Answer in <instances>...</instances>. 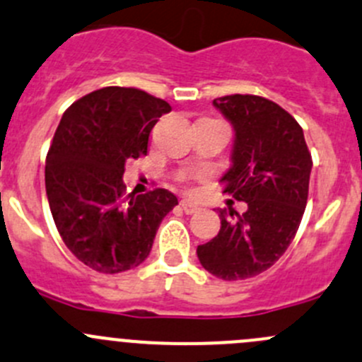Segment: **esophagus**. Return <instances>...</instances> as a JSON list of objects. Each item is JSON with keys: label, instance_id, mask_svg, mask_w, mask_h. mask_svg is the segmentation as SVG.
<instances>
[{"label": "esophagus", "instance_id": "esophagus-1", "mask_svg": "<svg viewBox=\"0 0 362 362\" xmlns=\"http://www.w3.org/2000/svg\"><path fill=\"white\" fill-rule=\"evenodd\" d=\"M180 206L185 214H189V216H191V214H196L199 210V206L196 205L194 202H191V199H182Z\"/></svg>", "mask_w": 362, "mask_h": 362}]
</instances>
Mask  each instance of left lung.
I'll return each instance as SVG.
<instances>
[{"instance_id": "8db88e82", "label": "left lung", "mask_w": 362, "mask_h": 362, "mask_svg": "<svg viewBox=\"0 0 362 362\" xmlns=\"http://www.w3.org/2000/svg\"><path fill=\"white\" fill-rule=\"evenodd\" d=\"M212 104L233 127L224 192L247 210L238 216L219 209V233L196 255L210 274L238 281L262 274L288 249L306 209L313 160L300 125L272 100L237 93Z\"/></svg>"}]
</instances>
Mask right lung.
Returning a JSON list of instances; mask_svg holds the SVG:
<instances>
[{"instance_id": "obj_1", "label": "right lung", "mask_w": 362, "mask_h": 362, "mask_svg": "<svg viewBox=\"0 0 362 362\" xmlns=\"http://www.w3.org/2000/svg\"><path fill=\"white\" fill-rule=\"evenodd\" d=\"M171 106L138 88L107 86L63 113L45 159L52 219L79 262L117 274L145 262L178 199L166 189L125 196L129 159L146 156L153 125Z\"/></svg>"}]
</instances>
